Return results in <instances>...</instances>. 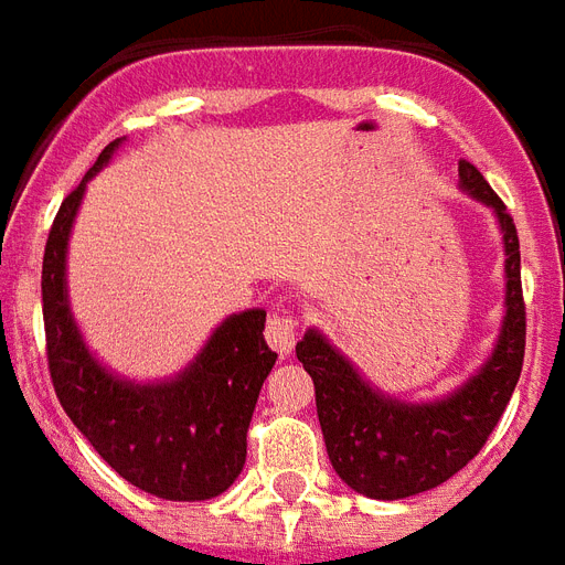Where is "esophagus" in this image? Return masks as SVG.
Returning <instances> with one entry per match:
<instances>
[{
    "label": "esophagus",
    "instance_id": "1",
    "mask_svg": "<svg viewBox=\"0 0 565 565\" xmlns=\"http://www.w3.org/2000/svg\"><path fill=\"white\" fill-rule=\"evenodd\" d=\"M297 338V318L291 311L277 309L265 323V341L270 344V350H277L279 355L291 353V347H295Z\"/></svg>",
    "mask_w": 565,
    "mask_h": 565
}]
</instances>
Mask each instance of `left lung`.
I'll return each instance as SVG.
<instances>
[{
    "label": "left lung",
    "instance_id": "obj_1",
    "mask_svg": "<svg viewBox=\"0 0 565 565\" xmlns=\"http://www.w3.org/2000/svg\"><path fill=\"white\" fill-rule=\"evenodd\" d=\"M461 189L495 212L504 236V323L493 355L455 394L435 403H399L379 394L359 370L309 329L297 359L315 382L318 419L332 469L355 493L394 502L426 493L467 467L511 403L525 359V300L519 236L511 212L472 162H458Z\"/></svg>",
    "mask_w": 565,
    "mask_h": 565
}]
</instances>
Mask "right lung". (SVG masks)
<instances>
[{"label": "right lung", "mask_w": 565, "mask_h": 565, "mask_svg": "<svg viewBox=\"0 0 565 565\" xmlns=\"http://www.w3.org/2000/svg\"><path fill=\"white\" fill-rule=\"evenodd\" d=\"M63 198L43 254V323L54 394L93 449L125 481L171 502L215 499L238 478L247 458V426L277 353L265 344V311L247 309L221 323L180 376L134 385L89 355L66 297V245L87 180Z\"/></svg>", "instance_id": "add662e5"}]
</instances>
